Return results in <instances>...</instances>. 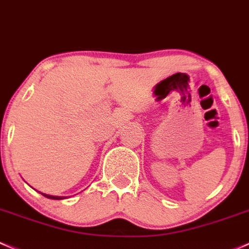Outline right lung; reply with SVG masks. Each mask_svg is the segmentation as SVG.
I'll return each instance as SVG.
<instances>
[{
    "label": "right lung",
    "instance_id": "add662e5",
    "mask_svg": "<svg viewBox=\"0 0 249 249\" xmlns=\"http://www.w3.org/2000/svg\"><path fill=\"white\" fill-rule=\"evenodd\" d=\"M41 195H43L44 197L50 198V199H63V197H57V196H49V195H45V193H41Z\"/></svg>",
    "mask_w": 249,
    "mask_h": 249
}]
</instances>
